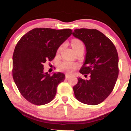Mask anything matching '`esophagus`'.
<instances>
[{"label": "esophagus", "instance_id": "esophagus-1", "mask_svg": "<svg viewBox=\"0 0 131 131\" xmlns=\"http://www.w3.org/2000/svg\"><path fill=\"white\" fill-rule=\"evenodd\" d=\"M70 77H71V75H69V74H66V75H65L66 79H68V78H69Z\"/></svg>", "mask_w": 131, "mask_h": 131}]
</instances>
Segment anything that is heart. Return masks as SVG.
Masks as SVG:
<instances>
[{"mask_svg": "<svg viewBox=\"0 0 131 131\" xmlns=\"http://www.w3.org/2000/svg\"><path fill=\"white\" fill-rule=\"evenodd\" d=\"M71 45L74 50L78 49L81 47H83V44L82 41L78 39H73L71 42ZM62 49V46L58 49V52H59ZM78 68V65L74 62H69L68 60L61 62L59 65V69L62 71H64L68 73H71Z\"/></svg>", "mask_w": 131, "mask_h": 131, "instance_id": "1", "label": "heart"}]
</instances>
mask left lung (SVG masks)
<instances>
[{
  "instance_id": "left-lung-1",
  "label": "left lung",
  "mask_w": 131,
  "mask_h": 131,
  "mask_svg": "<svg viewBox=\"0 0 131 131\" xmlns=\"http://www.w3.org/2000/svg\"><path fill=\"white\" fill-rule=\"evenodd\" d=\"M74 37L82 41L86 50L81 73H90L89 79L78 78L73 89L75 97L85 104L102 102L114 89L118 77V54L108 38L96 29H75Z\"/></svg>"
}]
</instances>
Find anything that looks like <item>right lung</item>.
Here are the masks:
<instances>
[{"instance_id":"right-lung-1","label":"right lung","mask_w":131,"mask_h":131,"mask_svg":"<svg viewBox=\"0 0 131 131\" xmlns=\"http://www.w3.org/2000/svg\"><path fill=\"white\" fill-rule=\"evenodd\" d=\"M72 35L70 29L35 28L20 38L13 54L12 75L21 95L36 105L53 100L57 86L65 79L61 72H43L46 60L54 59L59 46Z\"/></svg>"}]
</instances>
